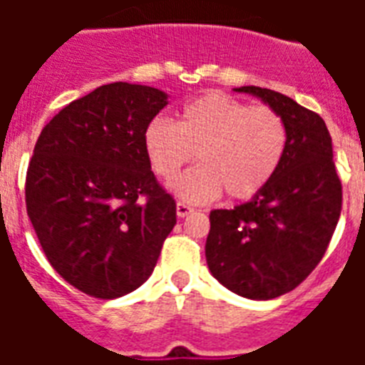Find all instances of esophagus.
Here are the masks:
<instances>
[{
	"label": "esophagus",
	"instance_id": "obj_1",
	"mask_svg": "<svg viewBox=\"0 0 365 365\" xmlns=\"http://www.w3.org/2000/svg\"><path fill=\"white\" fill-rule=\"evenodd\" d=\"M193 208H191V206L189 205H185V202H178L176 205V214H178V217H187L189 214H193Z\"/></svg>",
	"mask_w": 365,
	"mask_h": 365
}]
</instances>
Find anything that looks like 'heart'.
I'll return each instance as SVG.
<instances>
[{"label": "heart", "instance_id": "1", "mask_svg": "<svg viewBox=\"0 0 365 365\" xmlns=\"http://www.w3.org/2000/svg\"><path fill=\"white\" fill-rule=\"evenodd\" d=\"M288 148V128L277 111L223 93H208L182 108L180 121L155 117L143 128V149L153 172L172 180L195 157L200 165L170 183L185 202L206 205L225 191L248 200L277 174Z\"/></svg>", "mask_w": 365, "mask_h": 365}]
</instances>
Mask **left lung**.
Listing matches in <instances>:
<instances>
[{
	"instance_id": "8db88e82",
	"label": "left lung",
	"mask_w": 365,
	"mask_h": 365,
	"mask_svg": "<svg viewBox=\"0 0 365 365\" xmlns=\"http://www.w3.org/2000/svg\"><path fill=\"white\" fill-rule=\"evenodd\" d=\"M235 93L259 98L282 117L288 148L261 193L233 210L210 212L206 263L233 294L267 301L299 286L322 259L343 193L322 117L269 88Z\"/></svg>"
}]
</instances>
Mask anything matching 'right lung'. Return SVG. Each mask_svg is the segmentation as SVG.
Instances as JSON below:
<instances>
[{
	"mask_svg": "<svg viewBox=\"0 0 365 365\" xmlns=\"http://www.w3.org/2000/svg\"><path fill=\"white\" fill-rule=\"evenodd\" d=\"M168 94L110 83L73 100L37 138L26 176V210L53 269L100 299L140 288L176 225V202L159 187L143 128Z\"/></svg>",
	"mask_w": 365,
	"mask_h": 365,
	"instance_id": "add662e5",
	"label": "right lung"
}]
</instances>
